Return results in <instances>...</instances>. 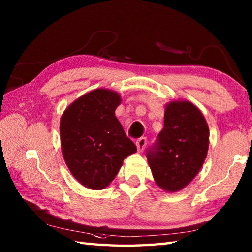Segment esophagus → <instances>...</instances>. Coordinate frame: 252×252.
Masks as SVG:
<instances>
[{"label": "esophagus", "instance_id": "obj_1", "mask_svg": "<svg viewBox=\"0 0 252 252\" xmlns=\"http://www.w3.org/2000/svg\"><path fill=\"white\" fill-rule=\"evenodd\" d=\"M136 147H137V151L138 152H143L144 149H145V146H146V144H147V140H146V137H141V138H138V140L136 141Z\"/></svg>", "mask_w": 252, "mask_h": 252}]
</instances>
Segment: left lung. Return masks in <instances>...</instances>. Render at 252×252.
I'll return each instance as SVG.
<instances>
[{"mask_svg": "<svg viewBox=\"0 0 252 252\" xmlns=\"http://www.w3.org/2000/svg\"><path fill=\"white\" fill-rule=\"evenodd\" d=\"M209 127L197 107L187 100L165 107L164 125L146 157L156 184L178 191L194 180L207 157Z\"/></svg>", "mask_w": 252, "mask_h": 252, "instance_id": "left-lung-1", "label": "left lung"}]
</instances>
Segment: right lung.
<instances>
[{"label": "right lung", "mask_w": 252, "mask_h": 252, "mask_svg": "<svg viewBox=\"0 0 252 252\" xmlns=\"http://www.w3.org/2000/svg\"><path fill=\"white\" fill-rule=\"evenodd\" d=\"M121 103L114 91L96 89L76 99L61 118L63 156L71 174L83 186L103 189L136 152L115 116Z\"/></svg>", "instance_id": "add662e5"}]
</instances>
